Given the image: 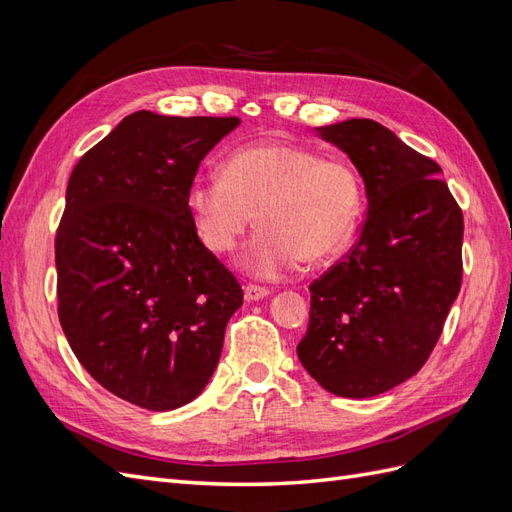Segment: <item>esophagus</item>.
Returning <instances> with one entry per match:
<instances>
[{"instance_id": "1", "label": "esophagus", "mask_w": 512, "mask_h": 512, "mask_svg": "<svg viewBox=\"0 0 512 512\" xmlns=\"http://www.w3.org/2000/svg\"><path fill=\"white\" fill-rule=\"evenodd\" d=\"M269 294V288L265 286H256V284H247L245 286V301H260Z\"/></svg>"}]
</instances>
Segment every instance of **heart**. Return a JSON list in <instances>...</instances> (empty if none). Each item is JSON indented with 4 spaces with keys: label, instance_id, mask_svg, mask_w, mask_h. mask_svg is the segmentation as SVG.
<instances>
[{
    "label": "heart",
    "instance_id": "1",
    "mask_svg": "<svg viewBox=\"0 0 512 512\" xmlns=\"http://www.w3.org/2000/svg\"><path fill=\"white\" fill-rule=\"evenodd\" d=\"M198 241L211 254L235 250L247 228H260L239 265L273 280L303 258L335 254L359 224L363 185L356 170L299 145H247L230 153L224 175L200 173L185 194Z\"/></svg>",
    "mask_w": 512,
    "mask_h": 512
}]
</instances>
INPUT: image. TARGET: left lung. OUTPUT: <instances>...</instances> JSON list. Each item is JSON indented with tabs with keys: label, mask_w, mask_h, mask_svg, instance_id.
I'll return each mask as SVG.
<instances>
[{
	"label": "left lung",
	"mask_w": 512,
	"mask_h": 512,
	"mask_svg": "<svg viewBox=\"0 0 512 512\" xmlns=\"http://www.w3.org/2000/svg\"><path fill=\"white\" fill-rule=\"evenodd\" d=\"M318 132L359 168L369 205L350 252L309 284L297 354L329 393L374 397L412 378L438 344L461 288L463 213L442 168L382 123Z\"/></svg>",
	"instance_id": "8db88e82"
}]
</instances>
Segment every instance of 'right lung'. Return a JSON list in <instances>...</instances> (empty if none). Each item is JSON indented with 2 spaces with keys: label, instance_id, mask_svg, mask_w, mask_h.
<instances>
[{
  "label": "right lung",
  "instance_id": "obj_1",
  "mask_svg": "<svg viewBox=\"0 0 512 512\" xmlns=\"http://www.w3.org/2000/svg\"><path fill=\"white\" fill-rule=\"evenodd\" d=\"M239 117L128 115L76 162L55 235L57 314L87 374L166 412L205 389L243 290L185 203Z\"/></svg>",
  "mask_w": 512,
  "mask_h": 512
}]
</instances>
